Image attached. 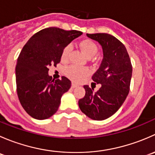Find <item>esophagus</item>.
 <instances>
[{"label": "esophagus", "instance_id": "1", "mask_svg": "<svg viewBox=\"0 0 155 155\" xmlns=\"http://www.w3.org/2000/svg\"><path fill=\"white\" fill-rule=\"evenodd\" d=\"M72 87H73V88H74V87H76L78 86V85H76V84H75V83H72Z\"/></svg>", "mask_w": 155, "mask_h": 155}]
</instances>
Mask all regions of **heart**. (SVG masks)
Here are the masks:
<instances>
[{"mask_svg": "<svg viewBox=\"0 0 155 155\" xmlns=\"http://www.w3.org/2000/svg\"><path fill=\"white\" fill-rule=\"evenodd\" d=\"M79 45L82 51L87 58H91L92 56L95 55L96 53L97 52L98 48L96 43L90 39L82 40V41L79 42ZM70 51H71V46L70 45H68L64 48L61 52V60L63 61H66L68 60ZM89 73H90V71L87 68H79L77 66H70L65 70L66 76L75 82H79L80 80H82Z\"/></svg>", "mask_w": 155, "mask_h": 155, "instance_id": "obj_1", "label": "heart"}]
</instances>
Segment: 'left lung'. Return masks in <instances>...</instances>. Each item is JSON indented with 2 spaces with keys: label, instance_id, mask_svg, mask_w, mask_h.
<instances>
[{
  "label": "left lung",
  "instance_id": "1",
  "mask_svg": "<svg viewBox=\"0 0 155 155\" xmlns=\"http://www.w3.org/2000/svg\"><path fill=\"white\" fill-rule=\"evenodd\" d=\"M86 35L102 46V61L92 76L94 82L101 87L94 92L88 85H84L85 95L79 101V107L88 118L102 121L114 115L126 100L132 65L125 46L115 37L105 33Z\"/></svg>",
  "mask_w": 155,
  "mask_h": 155
}]
</instances>
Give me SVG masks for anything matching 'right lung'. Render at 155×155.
Wrapping results in <instances>:
<instances>
[{"label":"right lung","mask_w":155,"mask_h":155,"mask_svg":"<svg viewBox=\"0 0 155 155\" xmlns=\"http://www.w3.org/2000/svg\"><path fill=\"white\" fill-rule=\"evenodd\" d=\"M82 34L79 31L47 28L33 35L23 47L15 67L17 94L32 118L46 119L58 109L71 82L65 76L52 79L48 68L61 61L64 48Z\"/></svg>","instance_id":"add662e5"}]
</instances>
